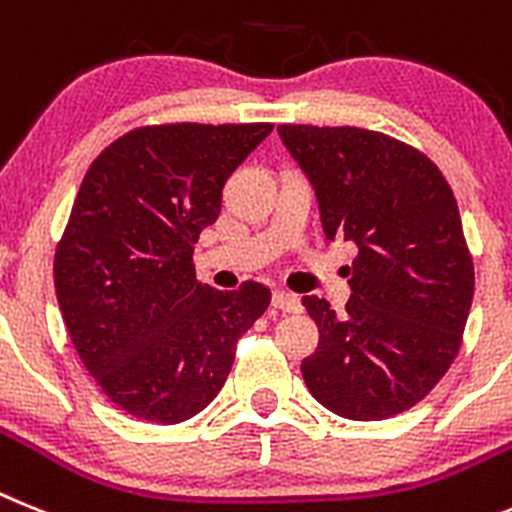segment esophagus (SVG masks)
I'll return each instance as SVG.
<instances>
[{
	"label": "esophagus",
	"instance_id": "obj_1",
	"mask_svg": "<svg viewBox=\"0 0 512 512\" xmlns=\"http://www.w3.org/2000/svg\"><path fill=\"white\" fill-rule=\"evenodd\" d=\"M273 306L286 311V314H296V311H301V299L296 293H288L281 288V291H273Z\"/></svg>",
	"mask_w": 512,
	"mask_h": 512
}]
</instances>
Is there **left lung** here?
<instances>
[{"mask_svg": "<svg viewBox=\"0 0 512 512\" xmlns=\"http://www.w3.org/2000/svg\"><path fill=\"white\" fill-rule=\"evenodd\" d=\"M317 195L330 242H353L345 314L304 296L319 348L311 397L348 420H386L428 397L459 353L474 268L456 198L412 146L363 128L278 126Z\"/></svg>", "mask_w": 512, "mask_h": 512, "instance_id": "left-lung-1", "label": "left lung"}]
</instances>
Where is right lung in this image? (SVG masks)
I'll list each match as a JSON object with an SVG mask.
<instances>
[{"label": "right lung", "mask_w": 512, "mask_h": 512, "mask_svg": "<svg viewBox=\"0 0 512 512\" xmlns=\"http://www.w3.org/2000/svg\"><path fill=\"white\" fill-rule=\"evenodd\" d=\"M273 131L136 128L92 162L53 260L59 309L102 394L128 415L177 425L206 410L234 366L237 337L270 304L247 281H195L193 244L219 219L229 175Z\"/></svg>", "instance_id": "obj_1"}]
</instances>
